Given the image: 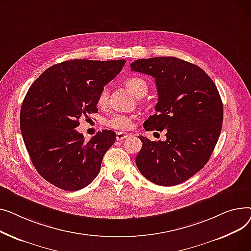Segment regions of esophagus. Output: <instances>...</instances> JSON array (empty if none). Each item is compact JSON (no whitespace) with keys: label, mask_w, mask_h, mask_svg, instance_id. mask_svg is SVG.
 I'll return each mask as SVG.
<instances>
[{"label":"esophagus","mask_w":251,"mask_h":251,"mask_svg":"<svg viewBox=\"0 0 251 251\" xmlns=\"http://www.w3.org/2000/svg\"><path fill=\"white\" fill-rule=\"evenodd\" d=\"M128 137H129L128 134H124V132H116V140L117 141H123Z\"/></svg>","instance_id":"obj_1"}]
</instances>
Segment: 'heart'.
Here are the masks:
<instances>
[{
	"label": "heart",
	"instance_id": "b5f03b06",
	"mask_svg": "<svg viewBox=\"0 0 251 251\" xmlns=\"http://www.w3.org/2000/svg\"><path fill=\"white\" fill-rule=\"evenodd\" d=\"M126 87L127 88V90L134 95V96H141L143 94H146L147 91H148V86H147V83L141 79V78H128L125 82ZM108 97V92H107V88L104 87L102 88L101 91L98 94L97 97V103L99 105H104ZM104 124L113 129L117 130H127L132 126V119L131 116L126 115V114H112L109 117L105 120Z\"/></svg>",
	"mask_w": 251,
	"mask_h": 251
}]
</instances>
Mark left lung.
Instances as JSON below:
<instances>
[{
    "label": "left lung",
    "mask_w": 251,
    "mask_h": 251,
    "mask_svg": "<svg viewBox=\"0 0 251 251\" xmlns=\"http://www.w3.org/2000/svg\"><path fill=\"white\" fill-rule=\"evenodd\" d=\"M130 70L155 78L156 113L145 129L167 130L164 142L139 137L137 166L155 184L182 183L207 164L220 137L223 103L217 87L202 69L173 56L140 58Z\"/></svg>",
    "instance_id": "left-lung-1"
}]
</instances>
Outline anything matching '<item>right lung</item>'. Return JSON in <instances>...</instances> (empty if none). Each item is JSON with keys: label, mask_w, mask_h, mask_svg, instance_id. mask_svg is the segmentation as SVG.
Listing matches in <instances>:
<instances>
[{"label": "right lung", "mask_w": 251, "mask_h": 251, "mask_svg": "<svg viewBox=\"0 0 251 251\" xmlns=\"http://www.w3.org/2000/svg\"><path fill=\"white\" fill-rule=\"evenodd\" d=\"M125 60H73L51 66L33 82L22 102L20 129L32 164L54 186L79 190L98 175L115 132L98 131L90 141L76 130L81 116L95 113L101 89Z\"/></svg>", "instance_id": "1"}]
</instances>
